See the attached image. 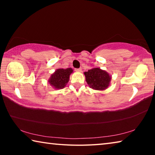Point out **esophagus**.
<instances>
[{"label": "esophagus", "mask_w": 155, "mask_h": 155, "mask_svg": "<svg viewBox=\"0 0 155 155\" xmlns=\"http://www.w3.org/2000/svg\"><path fill=\"white\" fill-rule=\"evenodd\" d=\"M75 70L77 72H81V70H82V69H81V68H77V69H75Z\"/></svg>", "instance_id": "1"}]
</instances>
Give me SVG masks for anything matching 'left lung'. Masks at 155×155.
<instances>
[{
    "label": "left lung",
    "mask_w": 155,
    "mask_h": 155,
    "mask_svg": "<svg viewBox=\"0 0 155 155\" xmlns=\"http://www.w3.org/2000/svg\"><path fill=\"white\" fill-rule=\"evenodd\" d=\"M84 74L87 84L90 87L94 90H105L109 86L111 81V77L108 73L98 68L89 70Z\"/></svg>",
    "instance_id": "obj_1"
}]
</instances>
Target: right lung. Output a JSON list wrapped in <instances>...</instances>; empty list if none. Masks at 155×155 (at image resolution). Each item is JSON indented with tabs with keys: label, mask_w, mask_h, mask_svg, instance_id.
I'll list each match as a JSON object with an SVG mask.
<instances>
[{
	"label": "right lung",
	"mask_w": 155,
	"mask_h": 155,
	"mask_svg": "<svg viewBox=\"0 0 155 155\" xmlns=\"http://www.w3.org/2000/svg\"><path fill=\"white\" fill-rule=\"evenodd\" d=\"M72 72L73 70L72 68L57 69L55 72L51 75L48 82L54 88H64L69 81L70 75Z\"/></svg>",
	"instance_id": "obj_1"
}]
</instances>
